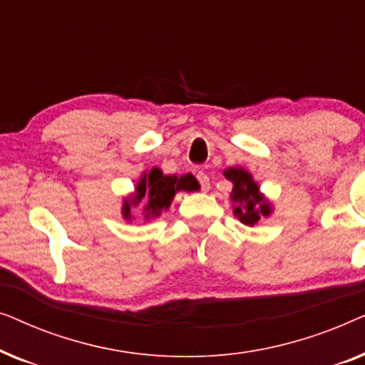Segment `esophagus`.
<instances>
[{
    "label": "esophagus",
    "mask_w": 365,
    "mask_h": 365,
    "mask_svg": "<svg viewBox=\"0 0 365 365\" xmlns=\"http://www.w3.org/2000/svg\"><path fill=\"white\" fill-rule=\"evenodd\" d=\"M197 179L199 182H201V187L202 191H209V187H211V181H209V176L204 171H199L197 173Z\"/></svg>",
    "instance_id": "1"
}]
</instances>
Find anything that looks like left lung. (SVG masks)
I'll list each match as a JSON object with an SVG mask.
<instances>
[{"instance_id": "obj_1", "label": "left lung", "mask_w": 365, "mask_h": 365, "mask_svg": "<svg viewBox=\"0 0 365 365\" xmlns=\"http://www.w3.org/2000/svg\"><path fill=\"white\" fill-rule=\"evenodd\" d=\"M224 176L232 182V212L244 226L252 227L261 217H269L274 211L272 202L261 192L252 174L241 166L224 169Z\"/></svg>"}]
</instances>
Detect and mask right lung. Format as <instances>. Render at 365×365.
<instances>
[{
	"instance_id": "1",
	"label": "right lung",
	"mask_w": 365,
	"mask_h": 365,
	"mask_svg": "<svg viewBox=\"0 0 365 365\" xmlns=\"http://www.w3.org/2000/svg\"><path fill=\"white\" fill-rule=\"evenodd\" d=\"M199 182L192 174H181V176H169L159 168H153L151 171H144L134 187L131 196L123 199V217L131 221V207L139 202H146L143 206V216L146 221L161 216L163 211H168L174 196L179 191H199Z\"/></svg>"
}]
</instances>
